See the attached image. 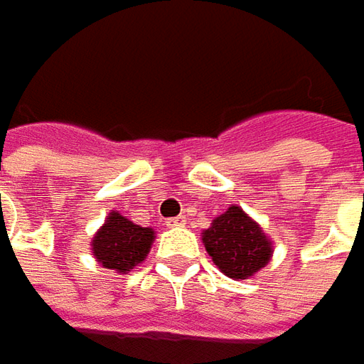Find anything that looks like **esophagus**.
I'll return each mask as SVG.
<instances>
[{
	"label": "esophagus",
	"mask_w": 364,
	"mask_h": 364,
	"mask_svg": "<svg viewBox=\"0 0 364 364\" xmlns=\"http://www.w3.org/2000/svg\"><path fill=\"white\" fill-rule=\"evenodd\" d=\"M166 225H168L170 229H174V227H184V225H186V217L168 218V220H166Z\"/></svg>",
	"instance_id": "34e87169"
}]
</instances>
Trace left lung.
<instances>
[{
    "label": "left lung",
    "instance_id": "obj_1",
    "mask_svg": "<svg viewBox=\"0 0 364 364\" xmlns=\"http://www.w3.org/2000/svg\"><path fill=\"white\" fill-rule=\"evenodd\" d=\"M206 253L231 279H249L273 257V241L257 220L231 204L203 231Z\"/></svg>",
    "mask_w": 364,
    "mask_h": 364
}]
</instances>
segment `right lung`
<instances>
[{"mask_svg": "<svg viewBox=\"0 0 364 364\" xmlns=\"http://www.w3.org/2000/svg\"><path fill=\"white\" fill-rule=\"evenodd\" d=\"M154 241L156 231L151 227L135 225L119 210H111L103 227L92 235L91 253L105 269L127 275L146 261Z\"/></svg>", "mask_w": 364, "mask_h": 364, "instance_id": "add662e5", "label": "right lung"}]
</instances>
